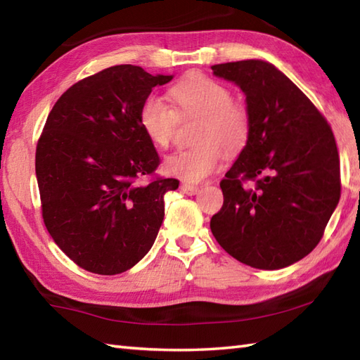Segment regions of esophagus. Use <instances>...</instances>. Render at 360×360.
<instances>
[{
  "label": "esophagus",
  "instance_id": "1",
  "mask_svg": "<svg viewBox=\"0 0 360 360\" xmlns=\"http://www.w3.org/2000/svg\"><path fill=\"white\" fill-rule=\"evenodd\" d=\"M181 190L184 192L186 195H195L198 190H200V187L198 186H193V184H182L181 186Z\"/></svg>",
  "mask_w": 360,
  "mask_h": 360
}]
</instances>
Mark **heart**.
Listing matches in <instances>:
<instances>
[{
    "instance_id": "b5f03b06",
    "label": "heart",
    "mask_w": 360,
    "mask_h": 360,
    "mask_svg": "<svg viewBox=\"0 0 360 360\" xmlns=\"http://www.w3.org/2000/svg\"><path fill=\"white\" fill-rule=\"evenodd\" d=\"M178 114L198 116L195 147L178 150L165 159V172L188 182H200L215 173L223 162L224 151L236 153L246 147L252 117L246 103L232 98V91L223 83L193 75L172 89ZM178 114L164 97L150 94L139 110V124L151 143L165 148L173 139Z\"/></svg>"
}]
</instances>
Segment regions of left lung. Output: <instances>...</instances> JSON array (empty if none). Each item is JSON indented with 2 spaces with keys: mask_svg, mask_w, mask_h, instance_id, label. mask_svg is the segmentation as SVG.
<instances>
[{
  "mask_svg": "<svg viewBox=\"0 0 360 360\" xmlns=\"http://www.w3.org/2000/svg\"><path fill=\"white\" fill-rule=\"evenodd\" d=\"M246 94L250 137L219 182L223 207L210 219L219 246L257 269H281L322 240L340 200L333 129L316 105L271 63L212 66Z\"/></svg>",
  "mask_w": 360,
  "mask_h": 360,
  "instance_id": "left-lung-1",
  "label": "left lung"
}]
</instances>
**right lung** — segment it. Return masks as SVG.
Listing matches in <instances>:
<instances>
[{"label":"right lung","mask_w":360,"mask_h":360,"mask_svg":"<svg viewBox=\"0 0 360 360\" xmlns=\"http://www.w3.org/2000/svg\"><path fill=\"white\" fill-rule=\"evenodd\" d=\"M172 75L117 65L66 89L35 151L41 215L52 240L82 269L128 271L164 221L178 179L155 174L160 159L139 124L143 98Z\"/></svg>","instance_id":"right-lung-1"}]
</instances>
